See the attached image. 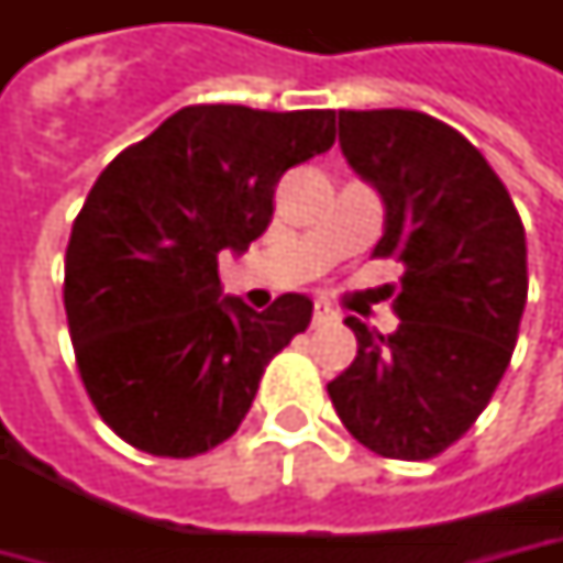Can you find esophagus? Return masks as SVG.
<instances>
[{
    "label": "esophagus",
    "instance_id": "esophagus-1",
    "mask_svg": "<svg viewBox=\"0 0 563 563\" xmlns=\"http://www.w3.org/2000/svg\"><path fill=\"white\" fill-rule=\"evenodd\" d=\"M338 319L335 307L332 303H325V300H316L313 303V325H325V322H332Z\"/></svg>",
    "mask_w": 563,
    "mask_h": 563
}]
</instances>
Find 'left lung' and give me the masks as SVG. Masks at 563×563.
<instances>
[{
  "mask_svg": "<svg viewBox=\"0 0 563 563\" xmlns=\"http://www.w3.org/2000/svg\"><path fill=\"white\" fill-rule=\"evenodd\" d=\"M347 165L385 203L373 256L404 263L391 335H357L354 363L329 382L347 432L395 461H429L486 410L527 307V234L486 156L413 109L338 112Z\"/></svg>",
  "mask_w": 563,
  "mask_h": 563,
  "instance_id": "1",
  "label": "left lung"
}]
</instances>
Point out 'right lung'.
<instances>
[{
  "label": "right lung",
  "mask_w": 563,
  "mask_h": 563,
  "mask_svg": "<svg viewBox=\"0 0 563 563\" xmlns=\"http://www.w3.org/2000/svg\"><path fill=\"white\" fill-rule=\"evenodd\" d=\"M332 143V109L187 106L102 168L65 253V313L84 388L124 442L194 457L238 432L313 300L256 313L222 297L219 253H244L278 178Z\"/></svg>",
  "instance_id": "right-lung-1"
}]
</instances>
